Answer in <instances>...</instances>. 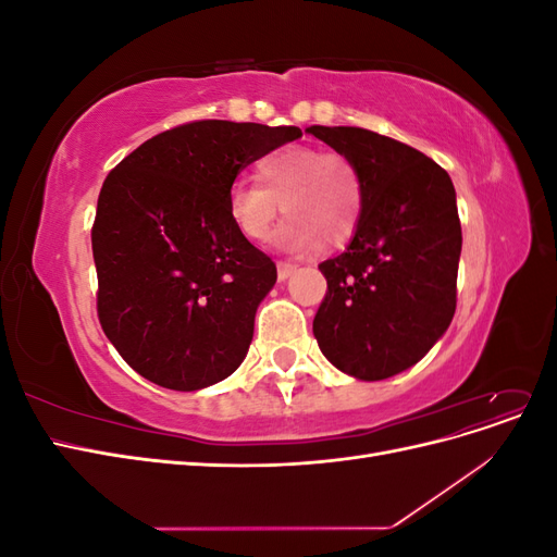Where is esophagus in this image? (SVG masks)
<instances>
[{
    "mask_svg": "<svg viewBox=\"0 0 557 557\" xmlns=\"http://www.w3.org/2000/svg\"><path fill=\"white\" fill-rule=\"evenodd\" d=\"M276 272H278V281H285V278H290V276L297 272V264L278 262V264H276Z\"/></svg>",
    "mask_w": 557,
    "mask_h": 557,
    "instance_id": "34e87169",
    "label": "esophagus"
}]
</instances>
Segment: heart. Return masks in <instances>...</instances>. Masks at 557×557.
<instances>
[{
    "label": "heart",
    "instance_id": "b5f03b06",
    "mask_svg": "<svg viewBox=\"0 0 557 557\" xmlns=\"http://www.w3.org/2000/svg\"><path fill=\"white\" fill-rule=\"evenodd\" d=\"M258 183H234L227 213L248 242L272 237L278 215H290L278 232V246L311 252L327 242L342 246L362 223L364 188L358 166L323 148L285 146L256 164Z\"/></svg>",
    "mask_w": 557,
    "mask_h": 557
}]
</instances>
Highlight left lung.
Listing matches in <instances>:
<instances>
[{"label":"left lung","mask_w":557,"mask_h":557,"mask_svg":"<svg viewBox=\"0 0 557 557\" xmlns=\"http://www.w3.org/2000/svg\"><path fill=\"white\" fill-rule=\"evenodd\" d=\"M307 132L356 164L364 188L348 248L318 264L327 293L315 342L348 376L391 379L425 358L455 313L462 230L453 181L420 150L372 129Z\"/></svg>","instance_id":"left-lung-1"}]
</instances>
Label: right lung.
I'll use <instances>...</instances> for the list:
<instances>
[{
  "label": "right lung",
  "instance_id": "obj_1",
  "mask_svg": "<svg viewBox=\"0 0 557 557\" xmlns=\"http://www.w3.org/2000/svg\"><path fill=\"white\" fill-rule=\"evenodd\" d=\"M299 127L197 121L156 134L97 199V315L134 372L193 393L227 379L252 342L276 264L234 227L227 193Z\"/></svg>",
  "mask_w": 557,
  "mask_h": 557
}]
</instances>
